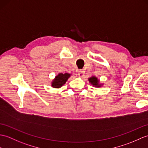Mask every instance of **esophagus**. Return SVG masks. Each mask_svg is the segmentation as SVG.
I'll list each match as a JSON object with an SVG mask.
<instances>
[{
	"label": "esophagus",
	"mask_w": 148,
	"mask_h": 148,
	"mask_svg": "<svg viewBox=\"0 0 148 148\" xmlns=\"http://www.w3.org/2000/svg\"><path fill=\"white\" fill-rule=\"evenodd\" d=\"M78 75H79V76L82 77L84 75V71H82V69H80L78 72Z\"/></svg>",
	"instance_id": "obj_1"
}]
</instances>
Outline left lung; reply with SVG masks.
I'll list each match as a JSON object with an SVG mask.
<instances>
[{
  "instance_id": "8db88e82",
  "label": "left lung",
  "mask_w": 148,
  "mask_h": 148,
  "mask_svg": "<svg viewBox=\"0 0 148 148\" xmlns=\"http://www.w3.org/2000/svg\"><path fill=\"white\" fill-rule=\"evenodd\" d=\"M89 81L91 82V84H92L93 86H97V87H99V86H100L98 84L99 81L97 79V78L95 77H92L89 79Z\"/></svg>"
}]
</instances>
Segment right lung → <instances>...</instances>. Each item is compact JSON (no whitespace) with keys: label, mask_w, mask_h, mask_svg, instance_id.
<instances>
[{"label":"right lung","mask_w":148,"mask_h":148,"mask_svg":"<svg viewBox=\"0 0 148 148\" xmlns=\"http://www.w3.org/2000/svg\"><path fill=\"white\" fill-rule=\"evenodd\" d=\"M70 75H71L69 74H67V73H66L64 74L62 73L59 74L56 77L55 79L53 81L51 86H52L53 88H60L62 86L66 83L67 79L70 77Z\"/></svg>","instance_id":"add662e5"}]
</instances>
